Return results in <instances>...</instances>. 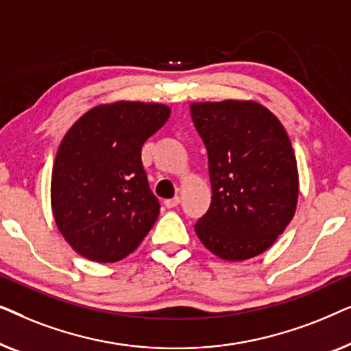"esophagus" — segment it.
<instances>
[{
    "instance_id": "esophagus-1",
    "label": "esophagus",
    "mask_w": 351,
    "mask_h": 351,
    "mask_svg": "<svg viewBox=\"0 0 351 351\" xmlns=\"http://www.w3.org/2000/svg\"><path fill=\"white\" fill-rule=\"evenodd\" d=\"M180 204V196H174V198L165 199V206L166 208H177Z\"/></svg>"
}]
</instances>
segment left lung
I'll use <instances>...</instances> for the list:
<instances>
[{
	"mask_svg": "<svg viewBox=\"0 0 351 351\" xmlns=\"http://www.w3.org/2000/svg\"><path fill=\"white\" fill-rule=\"evenodd\" d=\"M190 113L208 150L213 189L195 232L223 261L261 256L295 214L299 171L289 136L254 100L193 102Z\"/></svg>",
	"mask_w": 351,
	"mask_h": 351,
	"instance_id": "1",
	"label": "left lung"
}]
</instances>
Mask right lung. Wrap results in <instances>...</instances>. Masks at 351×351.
Segmentation results:
<instances>
[{"instance_id": "right-lung-1", "label": "right lung", "mask_w": 351, "mask_h": 351, "mask_svg": "<svg viewBox=\"0 0 351 351\" xmlns=\"http://www.w3.org/2000/svg\"><path fill=\"white\" fill-rule=\"evenodd\" d=\"M171 117L162 104L118 100L86 112L62 138L51 179L57 228L80 256L112 263L136 251L160 214L142 145Z\"/></svg>"}]
</instances>
